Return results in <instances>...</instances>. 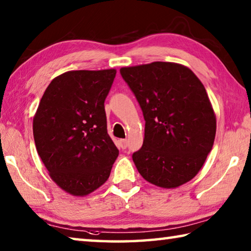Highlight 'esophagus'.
I'll list each match as a JSON object with an SVG mask.
<instances>
[{
  "label": "esophagus",
  "instance_id": "34e87169",
  "mask_svg": "<svg viewBox=\"0 0 251 251\" xmlns=\"http://www.w3.org/2000/svg\"><path fill=\"white\" fill-rule=\"evenodd\" d=\"M120 146L122 147V150H126L127 146H128V142H127V139H120Z\"/></svg>",
  "mask_w": 251,
  "mask_h": 251
}]
</instances>
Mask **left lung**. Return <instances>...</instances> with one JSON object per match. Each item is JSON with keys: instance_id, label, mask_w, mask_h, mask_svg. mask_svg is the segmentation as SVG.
<instances>
[{"instance_id": "8db88e82", "label": "left lung", "mask_w": 251, "mask_h": 251, "mask_svg": "<svg viewBox=\"0 0 251 251\" xmlns=\"http://www.w3.org/2000/svg\"><path fill=\"white\" fill-rule=\"evenodd\" d=\"M145 120L143 146L133 154L144 179L176 188L197 175L214 145L216 116L192 70L171 62L122 67Z\"/></svg>"}]
</instances>
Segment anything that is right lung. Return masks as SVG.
<instances>
[{"mask_svg":"<svg viewBox=\"0 0 251 251\" xmlns=\"http://www.w3.org/2000/svg\"><path fill=\"white\" fill-rule=\"evenodd\" d=\"M116 70L70 71L55 77L33 118L37 152L63 190L86 196L108 179L118 150L104 101Z\"/></svg>","mask_w":251,"mask_h":251,"instance_id":"add662e5","label":"right lung"}]
</instances>
